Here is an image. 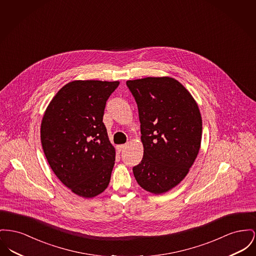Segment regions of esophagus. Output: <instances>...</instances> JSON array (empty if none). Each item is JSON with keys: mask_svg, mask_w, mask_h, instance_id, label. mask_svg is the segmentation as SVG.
Segmentation results:
<instances>
[{"mask_svg": "<svg viewBox=\"0 0 256 256\" xmlns=\"http://www.w3.org/2000/svg\"><path fill=\"white\" fill-rule=\"evenodd\" d=\"M124 148H126V144H122V145H118L117 146V150H119V152L124 150Z\"/></svg>", "mask_w": 256, "mask_h": 256, "instance_id": "34e87169", "label": "esophagus"}]
</instances>
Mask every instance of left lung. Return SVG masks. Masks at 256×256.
<instances>
[{
    "instance_id": "1",
    "label": "left lung",
    "mask_w": 256,
    "mask_h": 256,
    "mask_svg": "<svg viewBox=\"0 0 256 256\" xmlns=\"http://www.w3.org/2000/svg\"><path fill=\"white\" fill-rule=\"evenodd\" d=\"M136 98L144 154L132 168L138 184L160 194L180 184L200 149L202 119L190 92L171 77L128 80Z\"/></svg>"
}]
</instances>
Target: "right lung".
<instances>
[{"label": "right lung", "mask_w": 256, "mask_h": 256, "mask_svg": "<svg viewBox=\"0 0 256 256\" xmlns=\"http://www.w3.org/2000/svg\"><path fill=\"white\" fill-rule=\"evenodd\" d=\"M119 81L76 80L66 84L47 106L40 140L47 162L59 180L84 198L109 184L115 148L102 122L106 102Z\"/></svg>", "instance_id": "add662e5"}]
</instances>
